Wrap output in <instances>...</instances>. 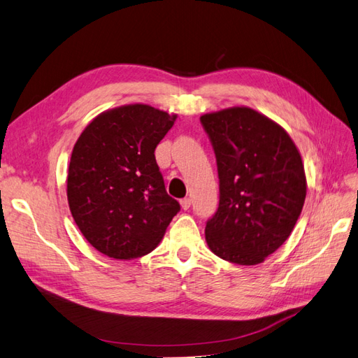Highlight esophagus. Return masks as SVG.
I'll return each instance as SVG.
<instances>
[{
    "instance_id": "esophagus-1",
    "label": "esophagus",
    "mask_w": 358,
    "mask_h": 358,
    "mask_svg": "<svg viewBox=\"0 0 358 358\" xmlns=\"http://www.w3.org/2000/svg\"><path fill=\"white\" fill-rule=\"evenodd\" d=\"M180 206H182L183 210H188V209L191 208V199H183V200H180Z\"/></svg>"
}]
</instances>
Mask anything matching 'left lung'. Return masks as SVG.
Returning a JSON list of instances; mask_svg holds the SVG:
<instances>
[{
	"mask_svg": "<svg viewBox=\"0 0 358 358\" xmlns=\"http://www.w3.org/2000/svg\"><path fill=\"white\" fill-rule=\"evenodd\" d=\"M200 122L220 178V204L206 222V242L230 263H263L288 239L306 199L299 150L282 127L249 107L203 115Z\"/></svg>",
	"mask_w": 358,
	"mask_h": 358,
	"instance_id": "1",
	"label": "left lung"
}]
</instances>
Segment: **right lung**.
Segmentation results:
<instances>
[{
	"label": "right lung",
	"instance_id": "1",
	"mask_svg": "<svg viewBox=\"0 0 358 358\" xmlns=\"http://www.w3.org/2000/svg\"><path fill=\"white\" fill-rule=\"evenodd\" d=\"M175 119L146 104H128L96 116L76 142L69 206L85 239L101 254L116 259L149 254L180 210L154 154Z\"/></svg>",
	"mask_w": 358,
	"mask_h": 358
}]
</instances>
